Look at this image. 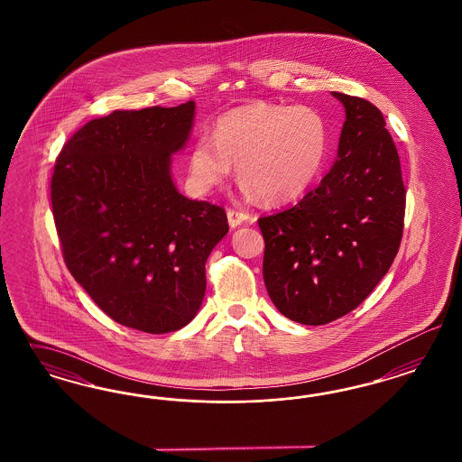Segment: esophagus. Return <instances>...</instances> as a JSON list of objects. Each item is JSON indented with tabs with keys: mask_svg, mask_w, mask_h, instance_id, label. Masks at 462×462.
Instances as JSON below:
<instances>
[{
	"mask_svg": "<svg viewBox=\"0 0 462 462\" xmlns=\"http://www.w3.org/2000/svg\"><path fill=\"white\" fill-rule=\"evenodd\" d=\"M226 217H228V224H230L232 228H236L238 225L252 222L251 213H247V211L236 210V208H228V211H226Z\"/></svg>",
	"mask_w": 462,
	"mask_h": 462,
	"instance_id": "obj_1",
	"label": "esophagus"
}]
</instances>
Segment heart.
Segmentation results:
<instances>
[{"label": "heart", "mask_w": 462, "mask_h": 462, "mask_svg": "<svg viewBox=\"0 0 462 462\" xmlns=\"http://www.w3.org/2000/svg\"><path fill=\"white\" fill-rule=\"evenodd\" d=\"M328 147L330 126L319 108L261 99L225 113L211 137H198L188 172L196 189L210 191L237 166L249 191L267 203H284L320 176Z\"/></svg>", "instance_id": "b5f03b06"}]
</instances>
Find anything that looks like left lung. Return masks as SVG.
Listing matches in <instances>:
<instances>
[{"label": "left lung", "instance_id": "left-lung-1", "mask_svg": "<svg viewBox=\"0 0 462 462\" xmlns=\"http://www.w3.org/2000/svg\"><path fill=\"white\" fill-rule=\"evenodd\" d=\"M332 95L346 108L338 161L294 207L257 220L269 298L303 325L334 322L359 307L403 237L406 189L384 116L367 99Z\"/></svg>", "mask_w": 462, "mask_h": 462}]
</instances>
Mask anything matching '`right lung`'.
<instances>
[{"instance_id":"1","label":"right lung","mask_w":462,"mask_h":462,"mask_svg":"<svg viewBox=\"0 0 462 462\" xmlns=\"http://www.w3.org/2000/svg\"><path fill=\"white\" fill-rule=\"evenodd\" d=\"M195 101L113 112L81 126L57 155L51 203L64 263L112 320L147 334L180 330L201 307L225 208L180 195L171 154Z\"/></svg>"}]
</instances>
